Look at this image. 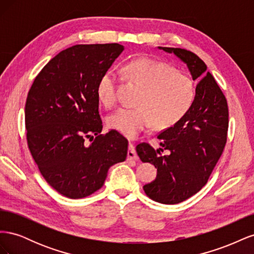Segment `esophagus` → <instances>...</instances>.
Wrapping results in <instances>:
<instances>
[{"mask_svg":"<svg viewBox=\"0 0 254 254\" xmlns=\"http://www.w3.org/2000/svg\"><path fill=\"white\" fill-rule=\"evenodd\" d=\"M127 159L128 160H137L139 159V157H137L136 152H135V149H134V145L129 142V149H128V152H127Z\"/></svg>","mask_w":254,"mask_h":254,"instance_id":"esophagus-1","label":"esophagus"}]
</instances>
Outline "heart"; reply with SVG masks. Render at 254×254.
<instances>
[{
	"label": "heart",
	"mask_w": 254,
	"mask_h": 254,
	"mask_svg": "<svg viewBox=\"0 0 254 254\" xmlns=\"http://www.w3.org/2000/svg\"><path fill=\"white\" fill-rule=\"evenodd\" d=\"M124 78L136 82L142 91L134 108L122 107L108 119L111 128L127 136H135L155 124L166 128L181 120L195 98L194 82L188 75L150 59H135L120 68ZM120 77L112 71L99 79L97 94L101 102L112 107L118 102Z\"/></svg>",
	"instance_id": "b5f03b06"
}]
</instances>
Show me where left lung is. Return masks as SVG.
<instances>
[{
	"mask_svg": "<svg viewBox=\"0 0 254 254\" xmlns=\"http://www.w3.org/2000/svg\"><path fill=\"white\" fill-rule=\"evenodd\" d=\"M174 54L187 64L196 94L184 117L158 135L161 148L147 143L136 146L142 162L157 168V177L143 187L152 200L164 204L179 203L205 186L227 142L229 112L227 99L206 65L196 54L184 49L158 47ZM167 150V155L160 151Z\"/></svg>",
	"mask_w": 254,
	"mask_h": 254,
	"instance_id": "left-lung-1",
	"label": "left lung"
}]
</instances>
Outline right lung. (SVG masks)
<instances>
[{
    "instance_id": "obj_1",
    "label": "right lung",
    "mask_w": 254,
    "mask_h": 254,
    "mask_svg": "<svg viewBox=\"0 0 254 254\" xmlns=\"http://www.w3.org/2000/svg\"><path fill=\"white\" fill-rule=\"evenodd\" d=\"M123 51L119 43L74 45L49 61L28 92V148L43 178L67 198L93 194L109 168L126 160L125 137L115 130L101 134L97 94L99 79Z\"/></svg>"
}]
</instances>
